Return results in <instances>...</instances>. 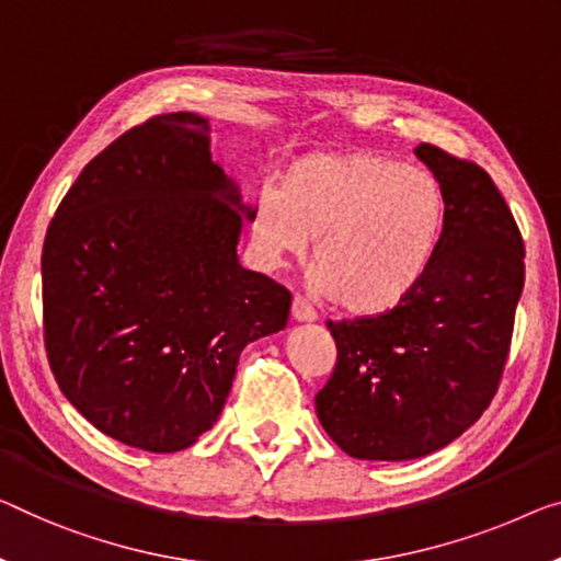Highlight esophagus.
<instances>
[{"label": "esophagus", "instance_id": "obj_1", "mask_svg": "<svg viewBox=\"0 0 561 561\" xmlns=\"http://www.w3.org/2000/svg\"><path fill=\"white\" fill-rule=\"evenodd\" d=\"M291 320H297V322H314L317 320L314 307L309 305L305 297H295V299H291Z\"/></svg>", "mask_w": 561, "mask_h": 561}]
</instances>
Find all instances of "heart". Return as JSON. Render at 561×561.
I'll return each instance as SVG.
<instances>
[{"mask_svg":"<svg viewBox=\"0 0 561 561\" xmlns=\"http://www.w3.org/2000/svg\"><path fill=\"white\" fill-rule=\"evenodd\" d=\"M446 229V191L428 169L378 153H312L259 191L254 252L266 266L312 247L334 305L382 314L421 284Z\"/></svg>","mask_w":561,"mask_h":561,"instance_id":"heart-1","label":"heart"}]
</instances>
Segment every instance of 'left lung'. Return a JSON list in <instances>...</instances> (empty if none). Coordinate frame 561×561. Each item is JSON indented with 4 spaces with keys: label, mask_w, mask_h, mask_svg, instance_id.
<instances>
[{
    "label": "left lung",
    "mask_w": 561,
    "mask_h": 561,
    "mask_svg": "<svg viewBox=\"0 0 561 561\" xmlns=\"http://www.w3.org/2000/svg\"><path fill=\"white\" fill-rule=\"evenodd\" d=\"M446 191V229L431 270L378 317L328 322L337 363L317 417L347 456L411 461L479 421L499 388L524 289V241L491 175L421 144Z\"/></svg>",
    "instance_id": "left-lung-1"
}]
</instances>
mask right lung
Here are the masks:
<instances>
[{
	"label": "right lung",
	"instance_id": "1",
	"mask_svg": "<svg viewBox=\"0 0 561 561\" xmlns=\"http://www.w3.org/2000/svg\"><path fill=\"white\" fill-rule=\"evenodd\" d=\"M196 113L156 115L95 156L42 249L45 347L62 396L150 454L194 446L249 342L284 330L291 295L239 264L254 211Z\"/></svg>",
	"mask_w": 561,
	"mask_h": 561
}]
</instances>
